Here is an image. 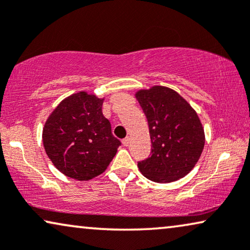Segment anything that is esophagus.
I'll return each instance as SVG.
<instances>
[{"label":"esophagus","instance_id":"1","mask_svg":"<svg viewBox=\"0 0 250 250\" xmlns=\"http://www.w3.org/2000/svg\"><path fill=\"white\" fill-rule=\"evenodd\" d=\"M129 141H131V139H129L128 137L127 138H125V139H123V141H122V144L125 146V147H127V146L129 145Z\"/></svg>","mask_w":250,"mask_h":250}]
</instances>
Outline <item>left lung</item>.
<instances>
[{"label":"left lung","mask_w":250,"mask_h":250,"mask_svg":"<svg viewBox=\"0 0 250 250\" xmlns=\"http://www.w3.org/2000/svg\"><path fill=\"white\" fill-rule=\"evenodd\" d=\"M137 100L148 121L151 151L138 162L140 172L155 183H172L186 176L204 147L202 124L194 109L167 87L139 90Z\"/></svg>","instance_id":"left-lung-1"}]
</instances>
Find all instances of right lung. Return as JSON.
I'll return each instance as SVG.
<instances>
[{
    "mask_svg": "<svg viewBox=\"0 0 250 250\" xmlns=\"http://www.w3.org/2000/svg\"><path fill=\"white\" fill-rule=\"evenodd\" d=\"M103 100L85 92L62 101L43 128L48 157L65 176L89 180L108 167L121 141L102 113Z\"/></svg>",
    "mask_w": 250,
    "mask_h": 250,
    "instance_id": "obj_1",
    "label": "right lung"
}]
</instances>
